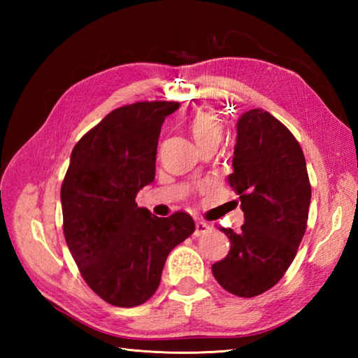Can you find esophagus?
Here are the masks:
<instances>
[{"instance_id":"obj_1","label":"esophagus","mask_w":358,"mask_h":358,"mask_svg":"<svg viewBox=\"0 0 358 358\" xmlns=\"http://www.w3.org/2000/svg\"><path fill=\"white\" fill-rule=\"evenodd\" d=\"M210 231V226L208 224V223H204V222H201V220H196L195 222V235L196 237H200V235H204V234H208Z\"/></svg>"}]
</instances>
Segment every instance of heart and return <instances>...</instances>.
I'll return each instance as SVG.
<instances>
[{
    "mask_svg": "<svg viewBox=\"0 0 358 358\" xmlns=\"http://www.w3.org/2000/svg\"><path fill=\"white\" fill-rule=\"evenodd\" d=\"M187 129L191 132L194 141L199 144V148L204 144L222 141L223 126L220 123L217 113L209 108H201L187 120Z\"/></svg>",
    "mask_w": 358,
    "mask_h": 358,
    "instance_id": "heart-1",
    "label": "heart"
}]
</instances>
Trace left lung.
I'll return each instance as SVG.
<instances>
[{
  "label": "left lung",
  "instance_id": "1",
  "mask_svg": "<svg viewBox=\"0 0 358 358\" xmlns=\"http://www.w3.org/2000/svg\"><path fill=\"white\" fill-rule=\"evenodd\" d=\"M229 185L240 195L245 224L220 227L231 250L212 264L222 287L237 296L260 295L285 275L306 232L310 183L306 159L291 131L263 109L238 118Z\"/></svg>",
  "mask_w": 358,
  "mask_h": 358
}]
</instances>
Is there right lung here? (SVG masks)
<instances>
[{
  "label": "right lung",
  "instance_id": "obj_1",
  "mask_svg": "<svg viewBox=\"0 0 358 358\" xmlns=\"http://www.w3.org/2000/svg\"><path fill=\"white\" fill-rule=\"evenodd\" d=\"M178 108L177 101L123 106L72 150L62 185L64 238L87 286L112 306L148 301L167 255L195 231L186 212L158 218L135 203L155 178L163 121Z\"/></svg>",
  "mask_w": 358,
  "mask_h": 358
}]
</instances>
